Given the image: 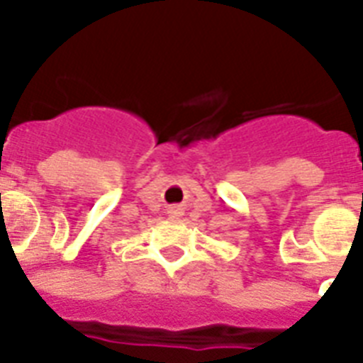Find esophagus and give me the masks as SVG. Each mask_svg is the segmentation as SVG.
Segmentation results:
<instances>
[{
    "label": "esophagus",
    "mask_w": 363,
    "mask_h": 363,
    "mask_svg": "<svg viewBox=\"0 0 363 363\" xmlns=\"http://www.w3.org/2000/svg\"><path fill=\"white\" fill-rule=\"evenodd\" d=\"M167 215H169L171 218H181L182 209L181 207H169V209H167Z\"/></svg>",
    "instance_id": "34e87169"
}]
</instances>
